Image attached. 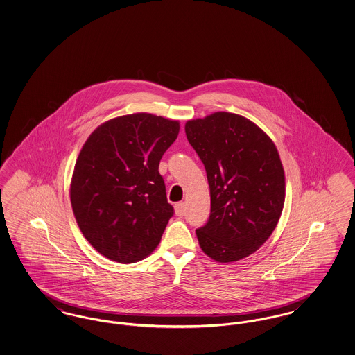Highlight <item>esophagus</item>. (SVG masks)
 <instances>
[{
	"label": "esophagus",
	"mask_w": 355,
	"mask_h": 355,
	"mask_svg": "<svg viewBox=\"0 0 355 355\" xmlns=\"http://www.w3.org/2000/svg\"><path fill=\"white\" fill-rule=\"evenodd\" d=\"M174 209H175V214L178 217H182L185 214V203L177 202L174 205Z\"/></svg>",
	"instance_id": "esophagus-1"
}]
</instances>
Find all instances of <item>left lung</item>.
<instances>
[{"label":"left lung","instance_id":"8db88e82","mask_svg":"<svg viewBox=\"0 0 355 355\" xmlns=\"http://www.w3.org/2000/svg\"><path fill=\"white\" fill-rule=\"evenodd\" d=\"M210 187V216L197 238L218 262L242 259L275 229L285 202V173L268 135L242 116L218 112L186 122Z\"/></svg>","mask_w":355,"mask_h":355}]
</instances>
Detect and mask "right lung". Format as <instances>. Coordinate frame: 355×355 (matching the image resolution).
<instances>
[{"mask_svg": "<svg viewBox=\"0 0 355 355\" xmlns=\"http://www.w3.org/2000/svg\"><path fill=\"white\" fill-rule=\"evenodd\" d=\"M178 133L177 121L137 113L102 123L85 142L70 201L85 238L106 258L133 263L158 246L174 214L158 166Z\"/></svg>", "mask_w": 355, "mask_h": 355, "instance_id": "1", "label": "right lung"}]
</instances>
